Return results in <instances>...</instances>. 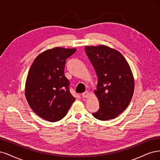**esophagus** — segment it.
<instances>
[{
    "instance_id": "obj_1",
    "label": "esophagus",
    "mask_w": 160,
    "mask_h": 160,
    "mask_svg": "<svg viewBox=\"0 0 160 160\" xmlns=\"http://www.w3.org/2000/svg\"><path fill=\"white\" fill-rule=\"evenodd\" d=\"M88 96H89V92L88 91H86L84 92V93L82 94V98H88Z\"/></svg>"
}]
</instances>
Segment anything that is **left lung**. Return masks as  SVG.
I'll return each instance as SVG.
<instances>
[{
	"mask_svg": "<svg viewBox=\"0 0 160 160\" xmlns=\"http://www.w3.org/2000/svg\"><path fill=\"white\" fill-rule=\"evenodd\" d=\"M85 51L98 76L94 93L100 108L92 115L103 121L114 119L126 109L133 96L130 67L120 52L106 46H86Z\"/></svg>",
	"mask_w": 160,
	"mask_h": 160,
	"instance_id": "8db88e82",
	"label": "left lung"
}]
</instances>
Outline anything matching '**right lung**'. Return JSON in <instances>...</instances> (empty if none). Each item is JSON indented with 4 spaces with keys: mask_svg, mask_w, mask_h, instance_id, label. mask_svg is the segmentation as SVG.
I'll return each mask as SVG.
<instances>
[{
    "mask_svg": "<svg viewBox=\"0 0 160 160\" xmlns=\"http://www.w3.org/2000/svg\"><path fill=\"white\" fill-rule=\"evenodd\" d=\"M76 50L60 47L46 50L35 58L29 70L25 96L31 109L46 120L62 119L76 99L64 76L66 59Z\"/></svg>",
    "mask_w": 160,
    "mask_h": 160,
    "instance_id": "1",
    "label": "right lung"
}]
</instances>
